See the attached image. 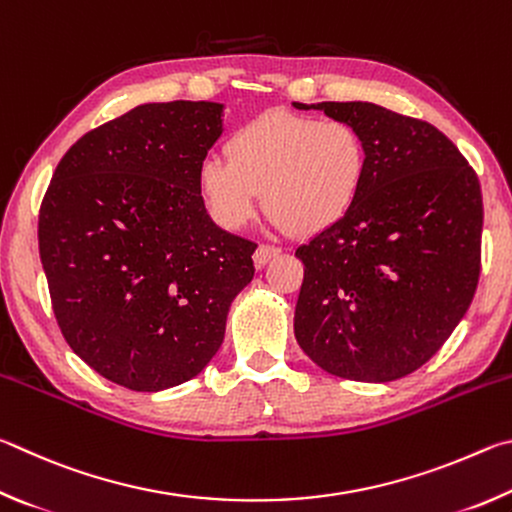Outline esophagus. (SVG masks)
I'll return each instance as SVG.
<instances>
[{"mask_svg":"<svg viewBox=\"0 0 512 512\" xmlns=\"http://www.w3.org/2000/svg\"><path fill=\"white\" fill-rule=\"evenodd\" d=\"M279 254H281L279 247H274V245H258V249L254 251V263L258 267H263V265L270 263L274 256H279Z\"/></svg>","mask_w":512,"mask_h":512,"instance_id":"obj_1","label":"esophagus"}]
</instances>
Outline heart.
Segmentation results:
<instances>
[{"label":"heart","mask_w":512,"mask_h":512,"mask_svg":"<svg viewBox=\"0 0 512 512\" xmlns=\"http://www.w3.org/2000/svg\"><path fill=\"white\" fill-rule=\"evenodd\" d=\"M227 157H206L197 188L211 218L236 231L258 200L276 224L312 236L344 220L366 173L362 134L342 119L270 110L231 134Z\"/></svg>","instance_id":"b5f03b06"}]
</instances>
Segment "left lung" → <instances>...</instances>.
<instances>
[{
  "instance_id": "1",
  "label": "left lung",
  "mask_w": 512,
  "mask_h": 512,
  "mask_svg": "<svg viewBox=\"0 0 512 512\" xmlns=\"http://www.w3.org/2000/svg\"><path fill=\"white\" fill-rule=\"evenodd\" d=\"M294 107L351 123L366 148L353 209L297 249L306 270L294 335L337 378H405L445 344L477 290L479 177L427 121L362 101Z\"/></svg>"
}]
</instances>
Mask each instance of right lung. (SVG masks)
<instances>
[{
  "mask_svg": "<svg viewBox=\"0 0 512 512\" xmlns=\"http://www.w3.org/2000/svg\"><path fill=\"white\" fill-rule=\"evenodd\" d=\"M220 134V103L139 105L83 134L44 193L40 261L62 337L125 389L195 378L254 279L256 242L222 231L197 188Z\"/></svg>",
  "mask_w": 512,
  "mask_h": 512,
  "instance_id": "add662e5",
  "label": "right lung"
}]
</instances>
